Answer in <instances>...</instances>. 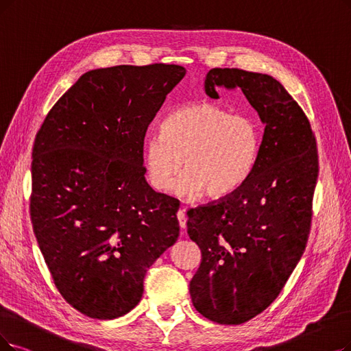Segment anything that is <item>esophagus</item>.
<instances>
[{"instance_id":"1","label":"esophagus","mask_w":351,"mask_h":351,"mask_svg":"<svg viewBox=\"0 0 351 351\" xmlns=\"http://www.w3.org/2000/svg\"><path fill=\"white\" fill-rule=\"evenodd\" d=\"M186 207H181L178 212H177V219H178V221H180V228L181 229H186V223H187V217H186Z\"/></svg>"}]
</instances>
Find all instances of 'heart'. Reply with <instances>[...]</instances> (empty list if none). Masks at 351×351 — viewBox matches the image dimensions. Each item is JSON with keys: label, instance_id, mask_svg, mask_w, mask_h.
<instances>
[{"label": "heart", "instance_id": "obj_1", "mask_svg": "<svg viewBox=\"0 0 351 351\" xmlns=\"http://www.w3.org/2000/svg\"><path fill=\"white\" fill-rule=\"evenodd\" d=\"M262 143L263 125L255 117L208 102L181 106L164 118L161 135L145 141L144 170L151 187L167 193L183 161L177 194L226 197L254 174Z\"/></svg>", "mask_w": 351, "mask_h": 351}]
</instances>
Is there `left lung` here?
<instances>
[{"mask_svg":"<svg viewBox=\"0 0 351 351\" xmlns=\"http://www.w3.org/2000/svg\"><path fill=\"white\" fill-rule=\"evenodd\" d=\"M219 88L243 92L265 123L263 143L239 190L187 212V233L202 250L190 295L203 317L236 326L274 302L304 254L318 156L310 121L276 79L216 67L204 90L219 99Z\"/></svg>","mask_w":351,"mask_h":351,"instance_id":"8db88e82","label":"left lung"}]
</instances>
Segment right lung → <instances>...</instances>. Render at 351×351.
<instances>
[{
	"label": "right lung",
	"mask_w": 351,
	"mask_h": 351,
	"mask_svg": "<svg viewBox=\"0 0 351 351\" xmlns=\"http://www.w3.org/2000/svg\"><path fill=\"white\" fill-rule=\"evenodd\" d=\"M184 75L164 63L90 70L36 135L33 230L56 288L90 318L130 313L178 239L180 202L149 187L143 157L148 125Z\"/></svg>",
	"instance_id": "right-lung-1"
}]
</instances>
